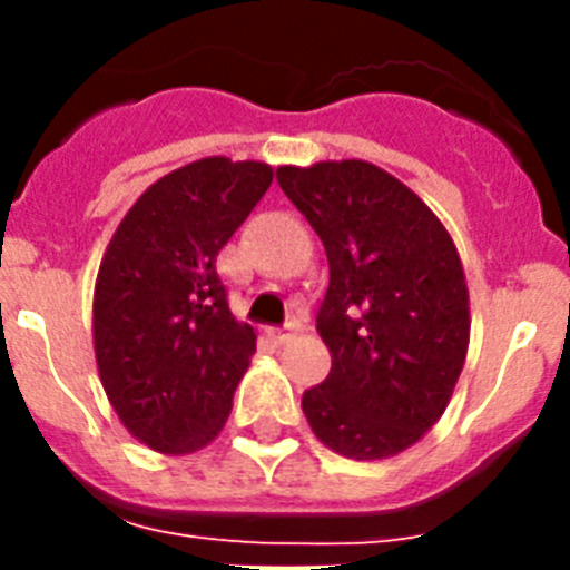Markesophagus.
Wrapping results in <instances>:
<instances>
[{
  "label": "esophagus",
  "instance_id": "esophagus-1",
  "mask_svg": "<svg viewBox=\"0 0 570 570\" xmlns=\"http://www.w3.org/2000/svg\"><path fill=\"white\" fill-rule=\"evenodd\" d=\"M294 336L296 334L291 328H274V331H271V340H274L276 345H285V342H291Z\"/></svg>",
  "mask_w": 570,
  "mask_h": 570
}]
</instances>
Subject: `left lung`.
Wrapping results in <instances>:
<instances>
[{
    "label": "left lung",
    "instance_id": "left-lung-1",
    "mask_svg": "<svg viewBox=\"0 0 570 570\" xmlns=\"http://www.w3.org/2000/svg\"><path fill=\"white\" fill-rule=\"evenodd\" d=\"M282 190L328 254L316 331L331 374L302 394L322 445L347 460H387L445 414L471 340L468 285L440 216L365 159L282 165Z\"/></svg>",
    "mask_w": 570,
    "mask_h": 570
}]
</instances>
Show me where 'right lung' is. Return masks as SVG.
I'll use <instances>...</instances> for the list:
<instances>
[{"mask_svg": "<svg viewBox=\"0 0 570 570\" xmlns=\"http://www.w3.org/2000/svg\"><path fill=\"white\" fill-rule=\"evenodd\" d=\"M271 183L268 163L196 159L156 179L105 248L94 288L99 380L150 451L194 454L228 422L256 331L230 314L216 256Z\"/></svg>", "mask_w": 570, "mask_h": 570, "instance_id": "right-lung-1", "label": "right lung"}]
</instances>
